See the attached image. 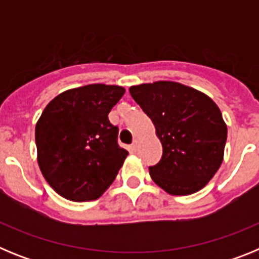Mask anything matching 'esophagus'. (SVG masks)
I'll return each mask as SVG.
<instances>
[{
	"instance_id": "34e87169",
	"label": "esophagus",
	"mask_w": 259,
	"mask_h": 259,
	"mask_svg": "<svg viewBox=\"0 0 259 259\" xmlns=\"http://www.w3.org/2000/svg\"><path fill=\"white\" fill-rule=\"evenodd\" d=\"M139 144H140V141L137 140V139H135L134 143H132V145H131V149L132 150H137V148H139Z\"/></svg>"
}]
</instances>
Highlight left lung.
<instances>
[{"label": "left lung", "instance_id": "obj_1", "mask_svg": "<svg viewBox=\"0 0 259 259\" xmlns=\"http://www.w3.org/2000/svg\"><path fill=\"white\" fill-rule=\"evenodd\" d=\"M132 98L152 119L162 158L149 167L153 182L172 196L202 189L219 170L227 125L209 96L175 81L130 88Z\"/></svg>", "mask_w": 259, "mask_h": 259}]
</instances>
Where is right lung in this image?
Masks as SVG:
<instances>
[{
    "mask_svg": "<svg viewBox=\"0 0 259 259\" xmlns=\"http://www.w3.org/2000/svg\"><path fill=\"white\" fill-rule=\"evenodd\" d=\"M119 85L89 84L54 97L36 123L37 162L45 180L70 201L101 197L128 152L118 145L110 110L124 95Z\"/></svg>",
    "mask_w": 259,
    "mask_h": 259,
    "instance_id": "1",
    "label": "right lung"
}]
</instances>
